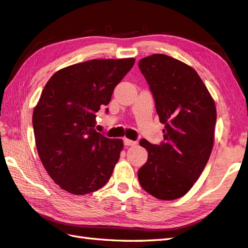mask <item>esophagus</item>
<instances>
[{
  "mask_svg": "<svg viewBox=\"0 0 248 248\" xmlns=\"http://www.w3.org/2000/svg\"><path fill=\"white\" fill-rule=\"evenodd\" d=\"M137 144L136 141L128 140V138H124V145L125 146H135Z\"/></svg>",
  "mask_w": 248,
  "mask_h": 248,
  "instance_id": "obj_1",
  "label": "esophagus"
}]
</instances>
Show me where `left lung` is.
Segmentation results:
<instances>
[{
    "mask_svg": "<svg viewBox=\"0 0 248 248\" xmlns=\"http://www.w3.org/2000/svg\"><path fill=\"white\" fill-rule=\"evenodd\" d=\"M138 65L164 124L161 144L140 141L148 151V160L138 170V181L154 197L173 201L193 187L209 160L215 142L216 104L189 65L166 54L147 56Z\"/></svg>",
    "mask_w": 248,
    "mask_h": 248,
    "instance_id": "1",
    "label": "left lung"
}]
</instances>
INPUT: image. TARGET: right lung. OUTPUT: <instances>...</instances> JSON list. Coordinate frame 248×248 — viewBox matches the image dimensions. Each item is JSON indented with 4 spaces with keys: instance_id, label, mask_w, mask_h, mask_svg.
Returning <instances> with one entry per match:
<instances>
[{
    "instance_id": "add662e5",
    "label": "right lung",
    "mask_w": 248,
    "mask_h": 248,
    "mask_svg": "<svg viewBox=\"0 0 248 248\" xmlns=\"http://www.w3.org/2000/svg\"><path fill=\"white\" fill-rule=\"evenodd\" d=\"M134 63V58L77 63L54 73L43 88L32 114L36 147L47 174L66 192L89 194L110 180L124 144L95 132V112L108 106Z\"/></svg>"
}]
</instances>
